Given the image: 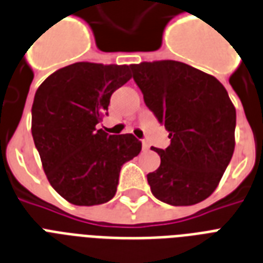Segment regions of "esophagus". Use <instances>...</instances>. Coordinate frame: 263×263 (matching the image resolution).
Masks as SVG:
<instances>
[{
  "mask_svg": "<svg viewBox=\"0 0 263 263\" xmlns=\"http://www.w3.org/2000/svg\"><path fill=\"white\" fill-rule=\"evenodd\" d=\"M142 147H143V150H148V148H150V144H148L146 140H143V142H142Z\"/></svg>",
  "mask_w": 263,
  "mask_h": 263,
  "instance_id": "esophagus-1",
  "label": "esophagus"
}]
</instances>
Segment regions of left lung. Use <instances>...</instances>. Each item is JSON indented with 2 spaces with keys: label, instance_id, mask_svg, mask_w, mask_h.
Returning <instances> with one entry per match:
<instances>
[{
  "label": "left lung",
  "instance_id": "1",
  "mask_svg": "<svg viewBox=\"0 0 263 263\" xmlns=\"http://www.w3.org/2000/svg\"><path fill=\"white\" fill-rule=\"evenodd\" d=\"M146 106L171 144L153 147L160 168L148 173L153 195L172 206L199 203L216 190L235 150L236 109L212 75L173 60L131 65Z\"/></svg>",
  "mask_w": 263,
  "mask_h": 263
}]
</instances>
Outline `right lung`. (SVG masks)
Instances as JSON below:
<instances>
[{"label": "right lung", "mask_w": 263, "mask_h": 263, "mask_svg": "<svg viewBox=\"0 0 263 263\" xmlns=\"http://www.w3.org/2000/svg\"><path fill=\"white\" fill-rule=\"evenodd\" d=\"M131 78L128 65L75 63L51 73L35 92V147L49 183L69 203H106L117 191L121 166L142 150L132 134L97 128L111 94Z\"/></svg>", "instance_id": "add662e5"}]
</instances>
